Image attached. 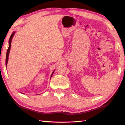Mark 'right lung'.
I'll list each match as a JSON object with an SVG mask.
<instances>
[{"mask_svg": "<svg viewBox=\"0 0 125 125\" xmlns=\"http://www.w3.org/2000/svg\"><path fill=\"white\" fill-rule=\"evenodd\" d=\"M14 34H15V32H13L12 34H11V36L10 37V39H9V47L8 49V51H7V52H6V65H7V63H8V57H9V52H10V48H11V40L12 39V37L13 36ZM53 73H52V74L51 75V77L52 76V75L53 74Z\"/></svg>", "mask_w": 125, "mask_h": 125, "instance_id": "right-lung-1", "label": "right lung"}]
</instances>
